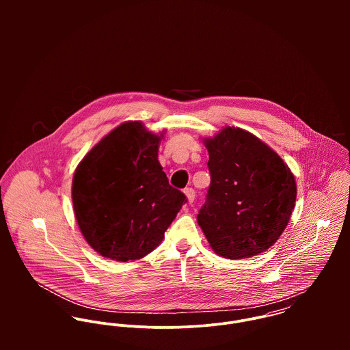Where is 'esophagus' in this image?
<instances>
[{"label":"esophagus","instance_id":"1","mask_svg":"<svg viewBox=\"0 0 350 350\" xmlns=\"http://www.w3.org/2000/svg\"><path fill=\"white\" fill-rule=\"evenodd\" d=\"M185 196H186V198H187V200H189L190 203L194 202V200H196V191H194L191 187L185 189Z\"/></svg>","mask_w":350,"mask_h":350}]
</instances>
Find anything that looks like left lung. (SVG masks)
Returning <instances> with one entry per match:
<instances>
[{"mask_svg": "<svg viewBox=\"0 0 350 350\" xmlns=\"http://www.w3.org/2000/svg\"><path fill=\"white\" fill-rule=\"evenodd\" d=\"M203 144L211 182L197 219L211 250L237 260L271 248L295 207L291 170L275 150L240 128L225 126Z\"/></svg>", "mask_w": 350, "mask_h": 350, "instance_id": "left-lung-1", "label": "left lung"}]
</instances>
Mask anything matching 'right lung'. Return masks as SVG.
<instances>
[{
  "label": "right lung",
  "instance_id": "obj_1",
  "mask_svg": "<svg viewBox=\"0 0 350 350\" xmlns=\"http://www.w3.org/2000/svg\"><path fill=\"white\" fill-rule=\"evenodd\" d=\"M164 133L128 121L82 159L72 178V204L88 244L100 256L139 260L164 239L186 196L170 186L157 159Z\"/></svg>",
  "mask_w": 350,
  "mask_h": 350
}]
</instances>
